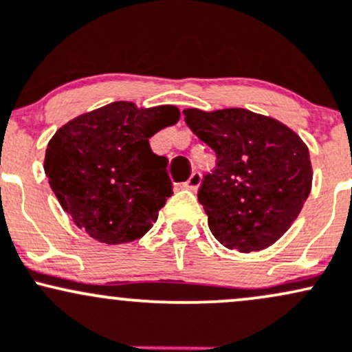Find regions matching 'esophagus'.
<instances>
[{"instance_id": "obj_1", "label": "esophagus", "mask_w": 352, "mask_h": 352, "mask_svg": "<svg viewBox=\"0 0 352 352\" xmlns=\"http://www.w3.org/2000/svg\"><path fill=\"white\" fill-rule=\"evenodd\" d=\"M199 184H201V175L199 173H192V175L189 176V179L184 183V188L196 191V189L199 188Z\"/></svg>"}]
</instances>
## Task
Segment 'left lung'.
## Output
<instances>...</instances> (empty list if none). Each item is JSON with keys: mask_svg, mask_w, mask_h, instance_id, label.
Returning a JSON list of instances; mask_svg holds the SVG:
<instances>
[{"mask_svg": "<svg viewBox=\"0 0 352 352\" xmlns=\"http://www.w3.org/2000/svg\"><path fill=\"white\" fill-rule=\"evenodd\" d=\"M218 163L197 199L212 236L228 250L261 251L294 223L313 184L309 149L281 121L243 108L183 111Z\"/></svg>", "mask_w": 352, "mask_h": 352, "instance_id": "left-lung-1", "label": "left lung"}]
</instances>
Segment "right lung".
<instances>
[{"instance_id": "add662e5", "label": "right lung", "mask_w": 352, "mask_h": 352, "mask_svg": "<svg viewBox=\"0 0 352 352\" xmlns=\"http://www.w3.org/2000/svg\"><path fill=\"white\" fill-rule=\"evenodd\" d=\"M179 116L173 104L138 108L114 101L54 133L45 173L78 228L104 244L131 243L153 228L173 184L168 160L151 151L149 138Z\"/></svg>"}]
</instances>
